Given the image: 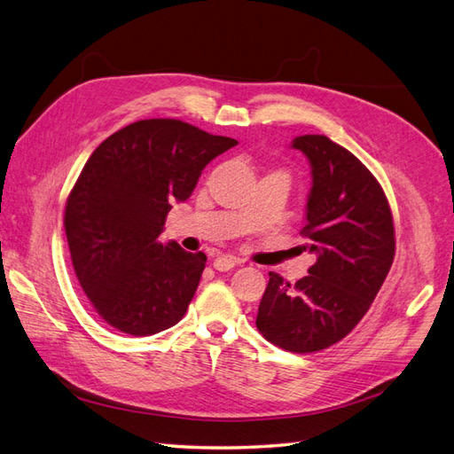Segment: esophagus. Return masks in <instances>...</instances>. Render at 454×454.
I'll list each match as a JSON object with an SVG mask.
<instances>
[{"label": "esophagus", "instance_id": "34e87169", "mask_svg": "<svg viewBox=\"0 0 454 454\" xmlns=\"http://www.w3.org/2000/svg\"><path fill=\"white\" fill-rule=\"evenodd\" d=\"M239 265V259L232 257V255H219L214 259V269L223 272V270H231L232 267Z\"/></svg>", "mask_w": 454, "mask_h": 454}]
</instances>
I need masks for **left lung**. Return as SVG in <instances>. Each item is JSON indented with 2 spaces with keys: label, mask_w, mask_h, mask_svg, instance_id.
Returning a JSON list of instances; mask_svg holds the SVG:
<instances>
[{
  "label": "left lung",
  "mask_w": 454,
  "mask_h": 454,
  "mask_svg": "<svg viewBox=\"0 0 454 454\" xmlns=\"http://www.w3.org/2000/svg\"><path fill=\"white\" fill-rule=\"evenodd\" d=\"M292 147L310 164L301 235L316 263L295 286L269 272L255 325L272 345L307 354L335 345L364 318L392 267L395 239L387 195L360 159L322 134L297 136Z\"/></svg>",
  "instance_id": "1"
}]
</instances>
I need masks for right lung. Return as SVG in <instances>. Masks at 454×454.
I'll list each match as a JSON object with an SVG mask.
<instances>
[{"label": "right lung", "mask_w": 454, "mask_h": 454, "mask_svg": "<svg viewBox=\"0 0 454 454\" xmlns=\"http://www.w3.org/2000/svg\"><path fill=\"white\" fill-rule=\"evenodd\" d=\"M237 144L177 119H144L92 151L64 227L75 277L109 325L145 337L184 318L206 255L159 235L172 202L187 200L206 164Z\"/></svg>", "instance_id": "1"}]
</instances>
